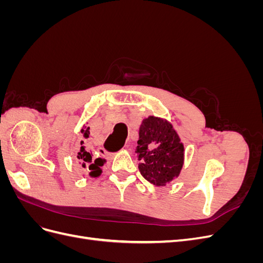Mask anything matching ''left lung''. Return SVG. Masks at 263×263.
I'll return each mask as SVG.
<instances>
[{"mask_svg":"<svg viewBox=\"0 0 263 263\" xmlns=\"http://www.w3.org/2000/svg\"><path fill=\"white\" fill-rule=\"evenodd\" d=\"M139 170L147 181L158 186L179 176L183 165L184 148L172 126L161 118L144 119L137 141Z\"/></svg>","mask_w":263,"mask_h":263,"instance_id":"obj_1","label":"left lung"}]
</instances>
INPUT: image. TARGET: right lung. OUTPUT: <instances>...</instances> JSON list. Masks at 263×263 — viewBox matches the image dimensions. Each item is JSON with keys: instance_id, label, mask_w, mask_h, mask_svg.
I'll use <instances>...</instances> for the list:
<instances>
[{"instance_id": "right-lung-1", "label": "right lung", "mask_w": 263, "mask_h": 263, "mask_svg": "<svg viewBox=\"0 0 263 263\" xmlns=\"http://www.w3.org/2000/svg\"><path fill=\"white\" fill-rule=\"evenodd\" d=\"M82 133V137L83 139H87L90 137V127L84 126L83 128L81 129ZM84 140L81 141V147H80V151L78 153V159L80 163L82 164L83 168H86L87 170L90 171V174L92 177H98L101 174V166H103L104 164L105 160L102 158H97L94 159V155H92L91 151L87 149V147L85 146Z\"/></svg>"}]
</instances>
